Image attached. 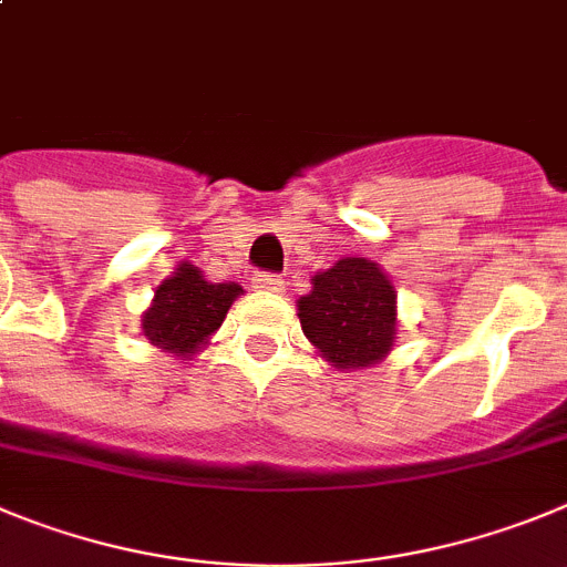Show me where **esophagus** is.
I'll return each mask as SVG.
<instances>
[{
	"instance_id": "esophagus-1",
	"label": "esophagus",
	"mask_w": 567,
	"mask_h": 567,
	"mask_svg": "<svg viewBox=\"0 0 567 567\" xmlns=\"http://www.w3.org/2000/svg\"><path fill=\"white\" fill-rule=\"evenodd\" d=\"M251 285L257 290H268V293H282V288H285L282 277H279V274H268V271L254 274Z\"/></svg>"
}]
</instances>
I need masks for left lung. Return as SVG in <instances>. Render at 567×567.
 Returning a JSON list of instances; mask_svg holds the SVG:
<instances>
[{
    "label": "left lung",
    "instance_id": "1",
    "mask_svg": "<svg viewBox=\"0 0 567 567\" xmlns=\"http://www.w3.org/2000/svg\"><path fill=\"white\" fill-rule=\"evenodd\" d=\"M299 321L310 344L339 370L379 364L395 341V288L379 265L344 257L313 277Z\"/></svg>",
    "mask_w": 567,
    "mask_h": 567
}]
</instances>
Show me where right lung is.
<instances>
[{
	"mask_svg": "<svg viewBox=\"0 0 567 567\" xmlns=\"http://www.w3.org/2000/svg\"><path fill=\"white\" fill-rule=\"evenodd\" d=\"M243 293L237 282H208L200 268L181 262L155 290L144 313V333L155 347L188 359L220 328L228 308Z\"/></svg>",
	"mask_w": 567,
	"mask_h": 567,
	"instance_id": "1",
	"label": "right lung"
}]
</instances>
